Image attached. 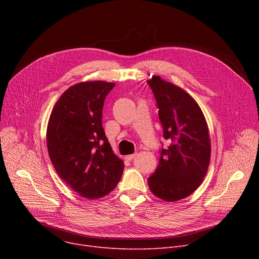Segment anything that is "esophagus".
Wrapping results in <instances>:
<instances>
[{
  "mask_svg": "<svg viewBox=\"0 0 259 259\" xmlns=\"http://www.w3.org/2000/svg\"><path fill=\"white\" fill-rule=\"evenodd\" d=\"M135 155H137V154H130V155H127V156H125V158L127 159V160H132L134 157H135Z\"/></svg>",
  "mask_w": 259,
  "mask_h": 259,
  "instance_id": "esophagus-1",
  "label": "esophagus"
}]
</instances>
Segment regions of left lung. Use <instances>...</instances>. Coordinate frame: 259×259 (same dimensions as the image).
Wrapping results in <instances>:
<instances>
[{"instance_id":"obj_1","label":"left lung","mask_w":259,"mask_h":259,"mask_svg":"<svg viewBox=\"0 0 259 259\" xmlns=\"http://www.w3.org/2000/svg\"><path fill=\"white\" fill-rule=\"evenodd\" d=\"M156 100L168 149L148 179L151 192L166 201L192 194L202 183L211 156L208 125L198 104L183 88L155 75L148 80Z\"/></svg>"}]
</instances>
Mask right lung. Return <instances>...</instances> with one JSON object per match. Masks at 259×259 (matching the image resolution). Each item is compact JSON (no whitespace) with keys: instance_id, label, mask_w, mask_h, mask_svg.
Here are the masks:
<instances>
[{"instance_id":"1","label":"right lung","mask_w":259,"mask_h":259,"mask_svg":"<svg viewBox=\"0 0 259 259\" xmlns=\"http://www.w3.org/2000/svg\"><path fill=\"white\" fill-rule=\"evenodd\" d=\"M115 84L80 81L54 105L47 126V149L60 178L87 199L102 198L120 181L124 161L109 144L102 125L104 101Z\"/></svg>"}]
</instances>
